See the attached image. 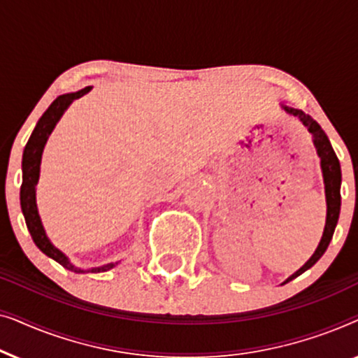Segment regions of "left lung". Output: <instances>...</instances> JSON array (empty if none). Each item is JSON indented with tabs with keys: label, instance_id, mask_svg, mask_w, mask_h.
Returning <instances> with one entry per match:
<instances>
[{
	"label": "left lung",
	"instance_id": "1",
	"mask_svg": "<svg viewBox=\"0 0 358 358\" xmlns=\"http://www.w3.org/2000/svg\"><path fill=\"white\" fill-rule=\"evenodd\" d=\"M282 109L290 114L293 117H298L303 125L306 127L308 131H310L313 136V143L316 146L317 156L321 159V169H322V178H324V190H326V205H327V213H326V224H324V231H322V238L320 244H317L316 251L313 256L308 259V262L303 266L301 268L287 278L285 282H290L293 278H296L298 275H301L303 272L311 268L315 264L320 261L322 254L326 252L327 246H329L332 234H334L337 220H339V213H341V180H342V174H341V164L339 159L332 150L331 141L327 138V135L324 134V130L321 129V125L313 119L311 115L305 114V112L300 109H293V107L283 106Z\"/></svg>",
	"mask_w": 358,
	"mask_h": 358
}]
</instances>
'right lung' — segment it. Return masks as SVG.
<instances>
[{
    "mask_svg": "<svg viewBox=\"0 0 358 358\" xmlns=\"http://www.w3.org/2000/svg\"><path fill=\"white\" fill-rule=\"evenodd\" d=\"M91 91V86H86L85 90L76 91V92H68V94L58 96L55 101L52 102L50 107L43 112V115L38 119L36 129H34L31 138H29L26 148H24L22 155V185H21V208L24 213V218H26V224L29 233L36 243V246L41 249V251L45 254V256L52 257L53 261H57L60 266H63L68 271L75 273H97V272H106L110 271L112 267H115L117 262L106 264V266L101 267H92V268H81L73 266L65 254H63L60 249L55 248L52 244L50 239L47 238L45 229H43V224L41 222V217H38L37 210V202H36V185L38 182V174H41V161H42V153L43 146H45L48 136L55 129L57 122L62 119L63 112H65L73 101L80 99L86 94V92Z\"/></svg>",
    "mask_w": 358,
    "mask_h": 358,
    "instance_id": "obj_1",
    "label": "right lung"
}]
</instances>
